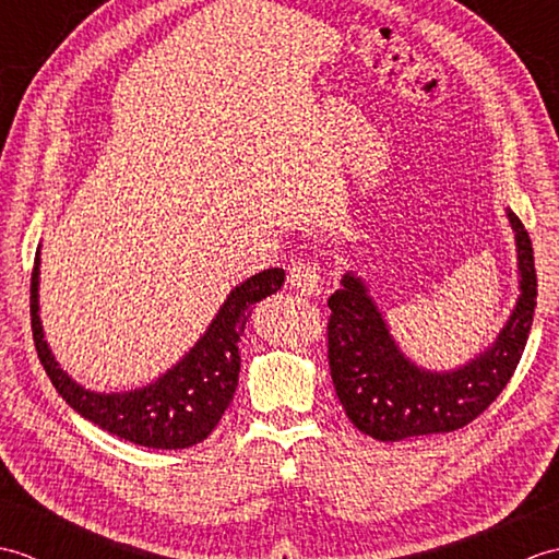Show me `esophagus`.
<instances>
[{
    "mask_svg": "<svg viewBox=\"0 0 559 559\" xmlns=\"http://www.w3.org/2000/svg\"><path fill=\"white\" fill-rule=\"evenodd\" d=\"M288 283L295 290H300L302 295H319L324 290L319 269L314 264H310V261H295L288 271Z\"/></svg>",
    "mask_w": 559,
    "mask_h": 559,
    "instance_id": "obj_1",
    "label": "esophagus"
}]
</instances>
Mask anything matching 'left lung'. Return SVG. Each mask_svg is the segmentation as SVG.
I'll use <instances>...</instances> for the list:
<instances>
[{"label":"left lung","instance_id":"1","mask_svg":"<svg viewBox=\"0 0 559 559\" xmlns=\"http://www.w3.org/2000/svg\"><path fill=\"white\" fill-rule=\"evenodd\" d=\"M516 242L519 298L488 348L454 370H427L391 336L386 319L355 271L341 276L329 298V370L348 420L379 442L451 432L500 396L512 379L536 312V264L531 237L504 209Z\"/></svg>","mask_w":559,"mask_h":559}]
</instances>
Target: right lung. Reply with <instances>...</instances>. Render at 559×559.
I'll use <instances>...</instances> for the list:
<instances>
[{"label": "right lung", "mask_w": 559, "mask_h": 559, "mask_svg": "<svg viewBox=\"0 0 559 559\" xmlns=\"http://www.w3.org/2000/svg\"><path fill=\"white\" fill-rule=\"evenodd\" d=\"M286 271L266 269L235 286L204 334L170 370L129 391H93L71 379L45 341L40 322V249L31 276V324L38 358L59 391L81 418L105 432L148 449H187L216 430L240 379V336L252 305L278 293Z\"/></svg>", "instance_id": "1"}]
</instances>
